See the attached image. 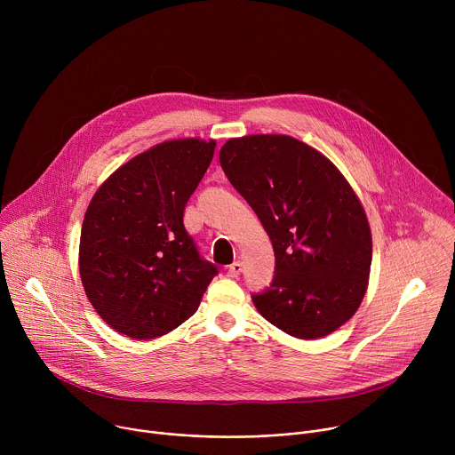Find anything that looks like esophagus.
<instances>
[{
  "mask_svg": "<svg viewBox=\"0 0 455 455\" xmlns=\"http://www.w3.org/2000/svg\"><path fill=\"white\" fill-rule=\"evenodd\" d=\"M241 272H243V265H241L239 261H235V263H232V265L228 267L227 275H228V277H232V279H235V277H239V275H241Z\"/></svg>",
  "mask_w": 455,
  "mask_h": 455,
  "instance_id": "obj_1",
  "label": "esophagus"
}]
</instances>
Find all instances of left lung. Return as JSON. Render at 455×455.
<instances>
[{
	"label": "left lung",
	"instance_id": "obj_1",
	"mask_svg": "<svg viewBox=\"0 0 455 455\" xmlns=\"http://www.w3.org/2000/svg\"><path fill=\"white\" fill-rule=\"evenodd\" d=\"M220 164L270 235L275 274L251 300L295 339L337 331L369 283L372 239L365 211L340 171L286 135L230 139Z\"/></svg>",
	"mask_w": 455,
	"mask_h": 455
}]
</instances>
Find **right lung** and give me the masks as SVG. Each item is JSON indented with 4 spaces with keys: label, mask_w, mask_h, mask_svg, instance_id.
<instances>
[{
    "label": "right lung",
    "mask_w": 455,
    "mask_h": 455,
    "mask_svg": "<svg viewBox=\"0 0 455 455\" xmlns=\"http://www.w3.org/2000/svg\"><path fill=\"white\" fill-rule=\"evenodd\" d=\"M216 142L169 140L116 169L86 211L81 281L95 311L137 340L162 337L198 309L218 275L183 227Z\"/></svg>",
    "instance_id": "add662e5"
}]
</instances>
